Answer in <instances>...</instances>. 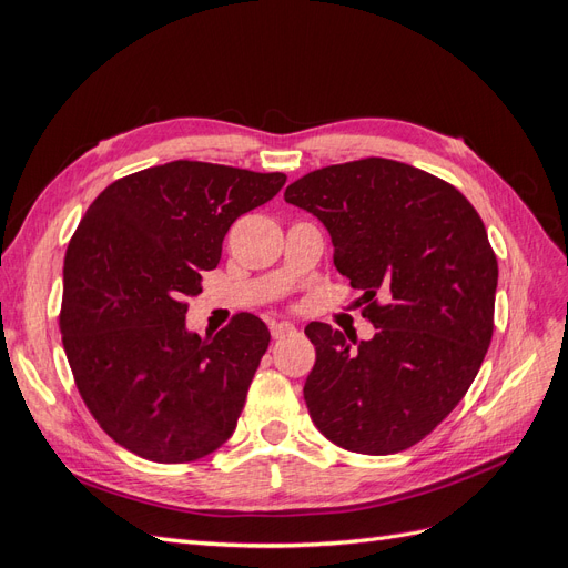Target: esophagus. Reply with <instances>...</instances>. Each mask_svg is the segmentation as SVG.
Here are the masks:
<instances>
[{
    "label": "esophagus",
    "mask_w": 568,
    "mask_h": 568,
    "mask_svg": "<svg viewBox=\"0 0 568 568\" xmlns=\"http://www.w3.org/2000/svg\"><path fill=\"white\" fill-rule=\"evenodd\" d=\"M270 332L274 338H284V336H294L296 334V326L291 322H274L270 326Z\"/></svg>",
    "instance_id": "esophagus-1"
}]
</instances>
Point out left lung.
I'll return each mask as SVG.
<instances>
[{
  "label": "left lung",
  "mask_w": 568,
  "mask_h": 568,
  "mask_svg": "<svg viewBox=\"0 0 568 568\" xmlns=\"http://www.w3.org/2000/svg\"><path fill=\"white\" fill-rule=\"evenodd\" d=\"M284 201L329 232L376 329L357 341L305 326L317 355L303 386L311 417L338 448L400 453L450 415L490 346L497 261L484 220L453 184L388 159L315 170Z\"/></svg>",
  "instance_id": "8db88e82"
}]
</instances>
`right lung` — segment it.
I'll list each match as a JSON object with an SVG mask.
<instances>
[{
    "mask_svg": "<svg viewBox=\"0 0 568 568\" xmlns=\"http://www.w3.org/2000/svg\"><path fill=\"white\" fill-rule=\"evenodd\" d=\"M286 175L170 161L113 182L68 244L61 334L78 390L125 450L194 462L236 428L270 332L239 313L189 332L186 298L217 267L232 222L277 196Z\"/></svg>",
    "mask_w": 568,
    "mask_h": 568,
    "instance_id": "1",
    "label": "right lung"
}]
</instances>
